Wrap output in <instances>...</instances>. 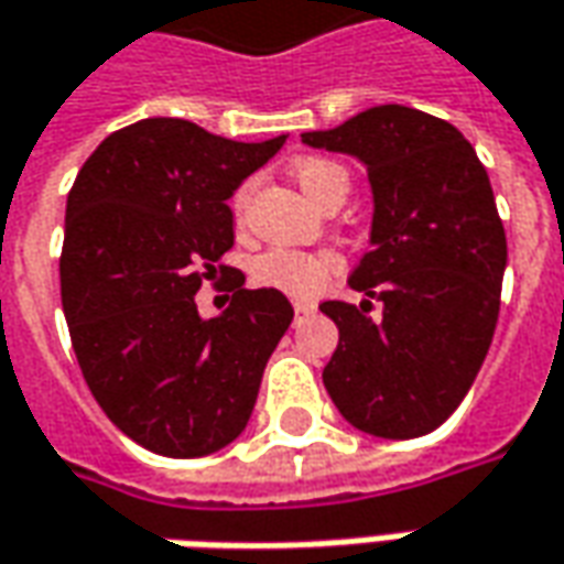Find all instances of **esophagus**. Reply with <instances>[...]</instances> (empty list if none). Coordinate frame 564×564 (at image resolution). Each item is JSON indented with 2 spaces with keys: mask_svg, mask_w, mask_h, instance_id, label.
I'll list each match as a JSON object with an SVG mask.
<instances>
[{
  "mask_svg": "<svg viewBox=\"0 0 564 564\" xmlns=\"http://www.w3.org/2000/svg\"><path fill=\"white\" fill-rule=\"evenodd\" d=\"M293 308H296V314H312L317 305H314L312 299H296V302H293Z\"/></svg>",
  "mask_w": 564,
  "mask_h": 564,
  "instance_id": "esophagus-1",
  "label": "esophagus"
}]
</instances>
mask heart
<instances>
[{"label":"heart","mask_w":564,"mask_h":564,"mask_svg":"<svg viewBox=\"0 0 564 564\" xmlns=\"http://www.w3.org/2000/svg\"><path fill=\"white\" fill-rule=\"evenodd\" d=\"M293 175H296L299 187L312 200L324 187H348L346 170L330 163V160H317V156H308V160L296 163ZM333 274H336V259H333L330 252L268 250L252 262V278L256 281L265 283V286H274V290H283L290 296H314L324 283L330 281Z\"/></svg>","instance_id":"heart-1"}]
</instances>
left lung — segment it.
<instances>
[{
    "instance_id": "obj_1",
    "label": "left lung",
    "mask_w": 564,
    "mask_h": 564,
    "mask_svg": "<svg viewBox=\"0 0 564 564\" xmlns=\"http://www.w3.org/2000/svg\"><path fill=\"white\" fill-rule=\"evenodd\" d=\"M302 141L355 156L373 194L370 250L348 278L361 305H321L339 327L324 386L367 435H429L473 389L500 314L507 234L488 172L451 122L401 105Z\"/></svg>"
}]
</instances>
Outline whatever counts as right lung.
Segmentation results:
<instances>
[{
  "mask_svg": "<svg viewBox=\"0 0 564 564\" xmlns=\"http://www.w3.org/2000/svg\"><path fill=\"white\" fill-rule=\"evenodd\" d=\"M283 141L151 117L107 135L73 182L61 250L73 351L107 420L153 454L231 444L293 321L274 286L240 290L213 317L194 299L234 247V191Z\"/></svg>",
  "mask_w": 564,
  "mask_h": 564,
  "instance_id": "right-lung-1",
  "label": "right lung"
}]
</instances>
